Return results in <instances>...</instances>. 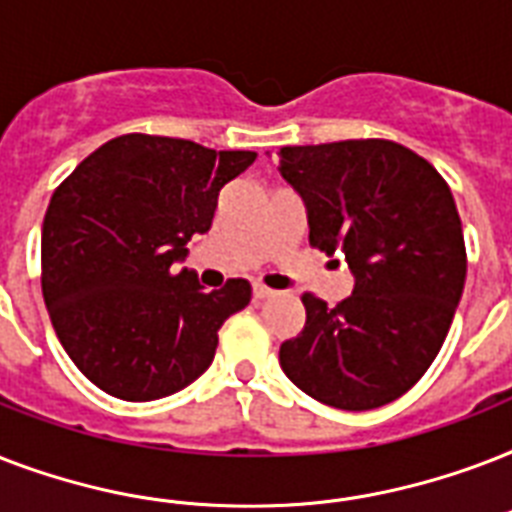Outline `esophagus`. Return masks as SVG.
Listing matches in <instances>:
<instances>
[{
	"label": "esophagus",
	"mask_w": 512,
	"mask_h": 512,
	"mask_svg": "<svg viewBox=\"0 0 512 512\" xmlns=\"http://www.w3.org/2000/svg\"><path fill=\"white\" fill-rule=\"evenodd\" d=\"M252 295H255V300H268V297H273L276 292L268 287H263V284H255V287H252Z\"/></svg>",
	"instance_id": "esophagus-1"
}]
</instances>
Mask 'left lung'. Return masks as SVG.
<instances>
[{"label":"left lung","instance_id":"1","mask_svg":"<svg viewBox=\"0 0 512 512\" xmlns=\"http://www.w3.org/2000/svg\"><path fill=\"white\" fill-rule=\"evenodd\" d=\"M279 172L305 204L308 241L342 252L353 295H303L305 327L279 364L321 404L366 412L404 396L444 345L468 255L457 204L436 167L393 140L287 146Z\"/></svg>","mask_w":512,"mask_h":512}]
</instances>
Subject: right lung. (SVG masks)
Returning a JSON list of instances; mask_svg holds the SVG:
<instances>
[{"mask_svg": "<svg viewBox=\"0 0 512 512\" xmlns=\"http://www.w3.org/2000/svg\"><path fill=\"white\" fill-rule=\"evenodd\" d=\"M255 151L122 135L92 151L55 188L42 225V295L60 345L108 396L156 401L207 372L217 329L247 308L231 279L204 292L183 263L207 233L225 183Z\"/></svg>", "mask_w": 512, "mask_h": 512, "instance_id": "right-lung-1", "label": "right lung"}]
</instances>
